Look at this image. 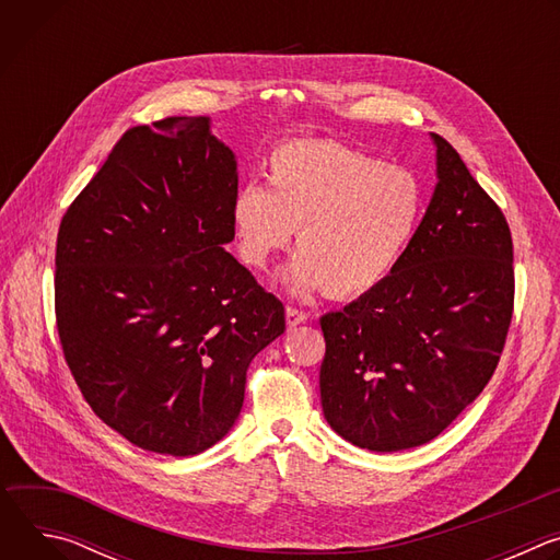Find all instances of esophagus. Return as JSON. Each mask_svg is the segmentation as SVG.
Returning <instances> with one entry per match:
<instances>
[{"label": "esophagus", "instance_id": "obj_1", "mask_svg": "<svg viewBox=\"0 0 560 560\" xmlns=\"http://www.w3.org/2000/svg\"><path fill=\"white\" fill-rule=\"evenodd\" d=\"M305 312H301V310H296V307H292V305H288L285 307V324H288V328L292 330V328H296V326H301V324H305Z\"/></svg>", "mask_w": 560, "mask_h": 560}]
</instances>
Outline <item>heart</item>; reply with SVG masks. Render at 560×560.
Listing matches in <instances>:
<instances>
[{"label": "heart", "instance_id": "1", "mask_svg": "<svg viewBox=\"0 0 560 560\" xmlns=\"http://www.w3.org/2000/svg\"><path fill=\"white\" fill-rule=\"evenodd\" d=\"M268 188L248 182L232 199L236 250L266 270L275 253L299 255L283 272L294 294L352 299L404 259L425 210L421 179L335 141H290L268 159Z\"/></svg>", "mask_w": 560, "mask_h": 560}]
</instances>
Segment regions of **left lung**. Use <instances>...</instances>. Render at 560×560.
Listing matches in <instances>:
<instances>
[{"label": "left lung", "instance_id": "obj_1", "mask_svg": "<svg viewBox=\"0 0 560 560\" xmlns=\"http://www.w3.org/2000/svg\"><path fill=\"white\" fill-rule=\"evenodd\" d=\"M432 141L439 182L404 259L322 316L326 421L372 452L436 439L492 378L512 322L510 225L458 152Z\"/></svg>", "mask_w": 560, "mask_h": 560}]
</instances>
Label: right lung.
Instances as JSON below:
<instances>
[{
  "label": "right lung",
  "mask_w": 560,
  "mask_h": 560,
  "mask_svg": "<svg viewBox=\"0 0 560 560\" xmlns=\"http://www.w3.org/2000/svg\"><path fill=\"white\" fill-rule=\"evenodd\" d=\"M234 152L208 117L124 132L66 210L55 314L93 412L132 445L192 456L244 406L250 361L285 330L283 303L225 244Z\"/></svg>",
  "instance_id": "add662e5"
}]
</instances>
